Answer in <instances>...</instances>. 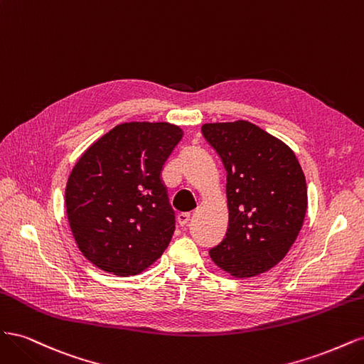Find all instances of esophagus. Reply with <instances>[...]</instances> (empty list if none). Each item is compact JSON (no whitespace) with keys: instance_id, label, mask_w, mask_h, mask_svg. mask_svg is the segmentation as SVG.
I'll list each match as a JSON object with an SVG mask.
<instances>
[{"instance_id":"obj_1","label":"esophagus","mask_w":364,"mask_h":364,"mask_svg":"<svg viewBox=\"0 0 364 364\" xmlns=\"http://www.w3.org/2000/svg\"><path fill=\"white\" fill-rule=\"evenodd\" d=\"M190 214L188 213H181V214H178V223L181 225V226H186V223L190 222Z\"/></svg>"}]
</instances>
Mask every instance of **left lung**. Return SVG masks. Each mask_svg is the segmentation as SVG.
I'll use <instances>...</instances> for the list:
<instances>
[{
	"label": "left lung",
	"mask_w": 364,
	"mask_h": 364,
	"mask_svg": "<svg viewBox=\"0 0 364 364\" xmlns=\"http://www.w3.org/2000/svg\"><path fill=\"white\" fill-rule=\"evenodd\" d=\"M203 136L226 170L229 222L209 257L235 278L264 273L287 255L304 225L308 196L294 151L246 119L206 123Z\"/></svg>",
	"instance_id": "1"
}]
</instances>
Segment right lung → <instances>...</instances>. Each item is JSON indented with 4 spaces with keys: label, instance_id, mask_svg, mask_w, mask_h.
<instances>
[{
    "label": "right lung",
    "instance_id": "right-lung-1",
    "mask_svg": "<svg viewBox=\"0 0 364 364\" xmlns=\"http://www.w3.org/2000/svg\"><path fill=\"white\" fill-rule=\"evenodd\" d=\"M182 136L171 123L130 121L92 142L75 162L65 205L77 247L95 267L132 277L170 245L176 220L161 174Z\"/></svg>",
    "mask_w": 364,
    "mask_h": 364
}]
</instances>
